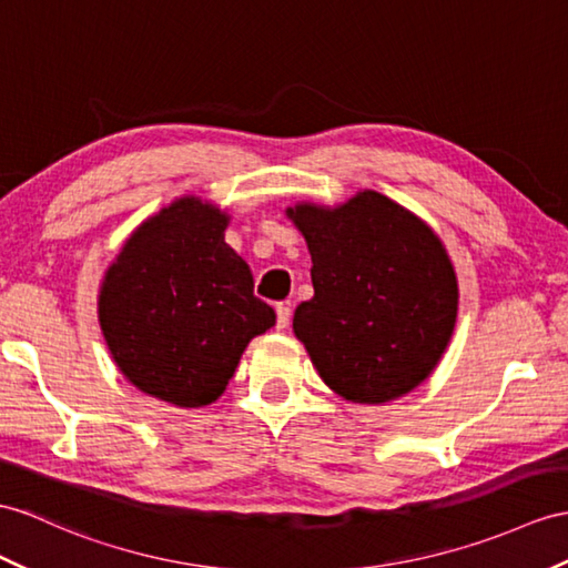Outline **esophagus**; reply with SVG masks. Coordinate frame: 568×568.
<instances>
[{"label":"esophagus","mask_w":568,"mask_h":568,"mask_svg":"<svg viewBox=\"0 0 568 568\" xmlns=\"http://www.w3.org/2000/svg\"><path fill=\"white\" fill-rule=\"evenodd\" d=\"M288 321H292V308H288L286 303H280V306H276V329H286Z\"/></svg>","instance_id":"1"}]
</instances>
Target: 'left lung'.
I'll return each mask as SVG.
<instances>
[{
    "mask_svg": "<svg viewBox=\"0 0 568 568\" xmlns=\"http://www.w3.org/2000/svg\"><path fill=\"white\" fill-rule=\"evenodd\" d=\"M286 216L306 239L315 288L294 335L327 388L356 405L412 393L458 317V276L434 229L376 190L337 206L298 202Z\"/></svg>",
    "mask_w": 568,
    "mask_h": 568,
    "instance_id": "8db88e82",
    "label": "left lung"
}]
</instances>
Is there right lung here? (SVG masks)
Listing matches in <instances>:
<instances>
[{
    "mask_svg": "<svg viewBox=\"0 0 568 568\" xmlns=\"http://www.w3.org/2000/svg\"><path fill=\"white\" fill-rule=\"evenodd\" d=\"M229 221L212 202L178 197L130 233L101 282L113 362L136 390L175 407L212 405L247 342L276 321L224 241Z\"/></svg>",
    "mask_w": 568,
    "mask_h": 568,
    "instance_id": "1",
    "label": "right lung"
}]
</instances>
